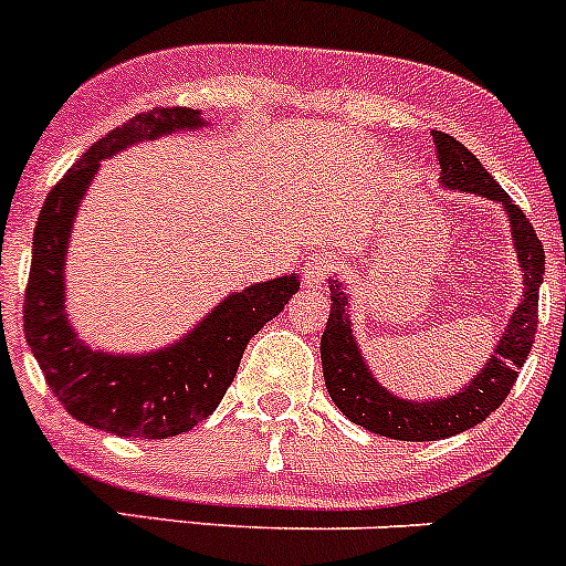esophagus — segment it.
Here are the masks:
<instances>
[{"instance_id":"34e87169","label":"esophagus","mask_w":566,"mask_h":566,"mask_svg":"<svg viewBox=\"0 0 566 566\" xmlns=\"http://www.w3.org/2000/svg\"><path fill=\"white\" fill-rule=\"evenodd\" d=\"M331 272H333V261L325 255V252H322V255H314L305 261L303 280L308 283V286H322V283L331 277Z\"/></svg>"}]
</instances>
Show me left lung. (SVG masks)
Returning a JSON list of instances; mask_svg holds the SVG:
<instances>
[{
  "instance_id": "8db88e82",
  "label": "left lung",
  "mask_w": 566,
  "mask_h": 566,
  "mask_svg": "<svg viewBox=\"0 0 566 566\" xmlns=\"http://www.w3.org/2000/svg\"><path fill=\"white\" fill-rule=\"evenodd\" d=\"M430 136H433L436 158L441 166V186L459 188L464 193H481L505 208L516 258L525 272L522 277L525 289H522V303L511 314L503 338L489 355L486 367L459 395L444 397V400L411 402L391 395L373 378L358 344H355L353 331H349L347 294L342 292V283L333 280L331 316H327V327L319 344L327 395L349 422L386 436V439L400 441H436L464 433L483 422L494 408L503 406L511 386L516 384L520 367L534 347L536 325H539V286L542 274H545V250H542L539 235H536L534 224L525 219V213L511 202L509 193L497 186V180L483 169L481 160L464 144L441 130H433Z\"/></svg>"
}]
</instances>
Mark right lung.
Masks as SVG:
<instances>
[{"instance_id": "1", "label": "right lung", "mask_w": 566, "mask_h": 566, "mask_svg": "<svg viewBox=\"0 0 566 566\" xmlns=\"http://www.w3.org/2000/svg\"><path fill=\"white\" fill-rule=\"evenodd\" d=\"M202 116L191 107L138 113L94 144L46 193L32 233V263L24 292V338L52 395L69 413L96 430L125 439H169L211 417L239 373L250 338L297 294L294 274L247 286L224 297L180 342L158 353L116 355L80 342L63 311L66 303L69 235L80 199L99 160L138 142L175 130H197Z\"/></svg>"}]
</instances>
